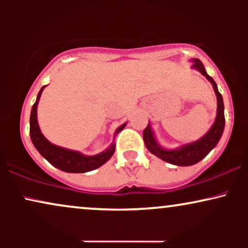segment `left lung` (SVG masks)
Masks as SVG:
<instances>
[{"label":"left lung","mask_w":248,"mask_h":248,"mask_svg":"<svg viewBox=\"0 0 248 248\" xmlns=\"http://www.w3.org/2000/svg\"><path fill=\"white\" fill-rule=\"evenodd\" d=\"M191 62H193L192 69L199 71L202 75L205 76L207 80L212 84L213 90H215L216 95H217V116H216V120L213 122L212 127L210 128L209 132L203 138H201L195 142H191V143L183 144V146L177 148V149H164V148H162L157 143V141H156L149 124H148V126L143 130L144 144H146L147 149L150 153L157 156L161 160L168 162V163L181 167L193 166V164L198 163L199 161L203 160L207 154L217 146L221 135H223L225 127L223 96L219 93L217 84H216L211 77L207 75L203 62L199 61V59H191Z\"/></svg>","instance_id":"8db88e82"}]
</instances>
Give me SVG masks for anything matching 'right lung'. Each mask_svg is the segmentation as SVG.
<instances>
[{
    "mask_svg": "<svg viewBox=\"0 0 248 248\" xmlns=\"http://www.w3.org/2000/svg\"><path fill=\"white\" fill-rule=\"evenodd\" d=\"M44 88L45 86H43L39 91L30 114V138L38 153L53 167L58 168L59 170H62L65 172H87L106 163L115 152L114 142H112V144L102 153L93 156H86L79 152L56 146V144L51 143L49 140H46V138L43 135L39 129L38 121H37V106H38L39 98H41ZM126 124H121L116 129L115 136L126 127Z\"/></svg>",
    "mask_w": 248,
    "mask_h": 248,
    "instance_id": "obj_1",
    "label": "right lung"
}]
</instances>
